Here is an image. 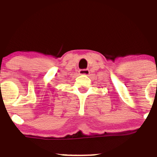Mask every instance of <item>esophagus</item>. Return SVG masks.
I'll return each mask as SVG.
<instances>
[{
  "mask_svg": "<svg viewBox=\"0 0 157 157\" xmlns=\"http://www.w3.org/2000/svg\"><path fill=\"white\" fill-rule=\"evenodd\" d=\"M90 74V71L88 69H80L79 71V74L81 75H88Z\"/></svg>",
  "mask_w": 157,
  "mask_h": 157,
  "instance_id": "esophagus-1",
  "label": "esophagus"
}]
</instances>
